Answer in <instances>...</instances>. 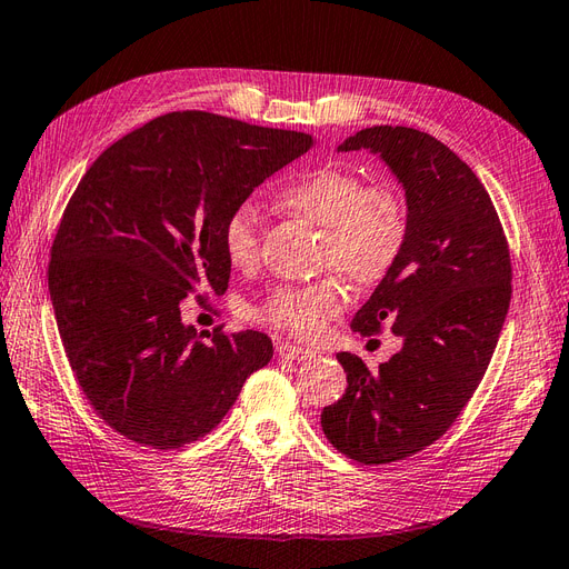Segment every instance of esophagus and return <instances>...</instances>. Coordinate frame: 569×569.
I'll return each mask as SVG.
<instances>
[{"label":"esophagus","mask_w":569,"mask_h":569,"mask_svg":"<svg viewBox=\"0 0 569 569\" xmlns=\"http://www.w3.org/2000/svg\"><path fill=\"white\" fill-rule=\"evenodd\" d=\"M276 351H279L281 358H288V360H308V358L315 356L312 348L296 346V343H281L279 348H276Z\"/></svg>","instance_id":"obj_1"}]
</instances>
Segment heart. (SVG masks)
<instances>
[{
    "label": "heart",
    "instance_id": "b5f03b06",
    "mask_svg": "<svg viewBox=\"0 0 569 569\" xmlns=\"http://www.w3.org/2000/svg\"><path fill=\"white\" fill-rule=\"evenodd\" d=\"M281 207L302 221L325 230L319 264L341 271L356 283H377L397 264L403 250L409 216L395 187L368 182L358 172L322 166L288 182L279 194ZM223 252L232 267L250 269L259 261L261 216L254 203L242 201L223 223ZM343 308L339 279L308 286H281L257 310L261 322L312 339Z\"/></svg>",
    "mask_w": 569,
    "mask_h": 569
}]
</instances>
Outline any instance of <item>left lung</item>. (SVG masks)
<instances>
[{"label": "left lung", "instance_id": "1", "mask_svg": "<svg viewBox=\"0 0 569 569\" xmlns=\"http://www.w3.org/2000/svg\"><path fill=\"white\" fill-rule=\"evenodd\" d=\"M360 149L380 153L403 184L409 232L351 329L372 337L389 325L403 348L380 372L337 353L348 387L325 406L322 430L341 455L380 466L440 440L473 397L512 300V261L486 187L442 141L382 124L339 146Z\"/></svg>", "mask_w": 569, "mask_h": 569}]
</instances>
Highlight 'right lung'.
Wrapping results in <instances>:
<instances>
[{
	"mask_svg": "<svg viewBox=\"0 0 569 569\" xmlns=\"http://www.w3.org/2000/svg\"><path fill=\"white\" fill-rule=\"evenodd\" d=\"M312 134L180 110L114 141L86 170L50 250L48 286L71 372L93 411L143 447L211 432L273 356L267 333L201 341L180 302L223 296L228 213Z\"/></svg>",
	"mask_w": 569,
	"mask_h": 569,
	"instance_id": "1",
	"label": "right lung"
}]
</instances>
